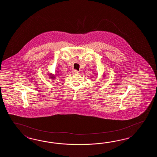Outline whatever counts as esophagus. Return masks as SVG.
<instances>
[{
    "mask_svg": "<svg viewBox=\"0 0 157 157\" xmlns=\"http://www.w3.org/2000/svg\"><path fill=\"white\" fill-rule=\"evenodd\" d=\"M72 72V73H73V74H76V73H78V71L76 70H73Z\"/></svg>",
    "mask_w": 157,
    "mask_h": 157,
    "instance_id": "esophagus-1",
    "label": "esophagus"
}]
</instances>
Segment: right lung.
<instances>
[{
  "label": "right lung",
  "mask_w": 157,
  "mask_h": 157,
  "mask_svg": "<svg viewBox=\"0 0 157 157\" xmlns=\"http://www.w3.org/2000/svg\"><path fill=\"white\" fill-rule=\"evenodd\" d=\"M56 76H58L57 74H56V75H54L53 74H49V77L50 78V79L51 80H54V79L56 78Z\"/></svg>",
  "instance_id": "add662e5"
}]
</instances>
